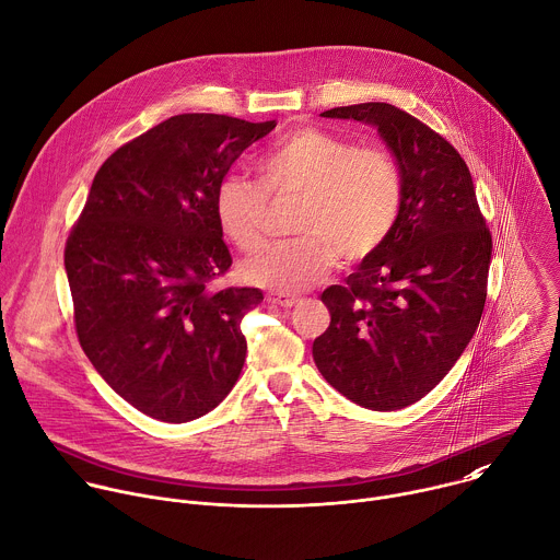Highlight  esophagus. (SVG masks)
<instances>
[{"mask_svg": "<svg viewBox=\"0 0 560 560\" xmlns=\"http://www.w3.org/2000/svg\"><path fill=\"white\" fill-rule=\"evenodd\" d=\"M266 301H268L270 305H277V307H292V305L299 303V296H294V294H283V292H270V294L266 296Z\"/></svg>", "mask_w": 560, "mask_h": 560, "instance_id": "34e87169", "label": "esophagus"}]
</instances>
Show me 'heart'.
I'll use <instances>...</instances> for the list:
<instances>
[{"label":"heart","instance_id":"heart-1","mask_svg":"<svg viewBox=\"0 0 560 560\" xmlns=\"http://www.w3.org/2000/svg\"><path fill=\"white\" fill-rule=\"evenodd\" d=\"M261 189L229 175L215 191V220L240 250L264 242L268 200L294 198L299 209L290 244H272L248 257L242 279L275 292H301L331 268H349L374 255L396 226L402 177L381 144H353L318 127H299L259 162Z\"/></svg>","mask_w":560,"mask_h":560}]
</instances>
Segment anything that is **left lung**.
<instances>
[{
    "label": "left lung",
    "instance_id": "obj_1",
    "mask_svg": "<svg viewBox=\"0 0 560 560\" xmlns=\"http://www.w3.org/2000/svg\"><path fill=\"white\" fill-rule=\"evenodd\" d=\"M376 125L396 155L402 205L385 244L323 290L329 327L312 353L351 402L398 411L422 400L470 342L486 305L492 235L457 149L389 103L323 112Z\"/></svg>",
    "mask_w": 560,
    "mask_h": 560
}]
</instances>
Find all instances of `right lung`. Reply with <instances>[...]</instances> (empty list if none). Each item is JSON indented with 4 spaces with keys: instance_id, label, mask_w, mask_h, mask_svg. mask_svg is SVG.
Returning <instances> with one entry per match:
<instances>
[{
    "instance_id": "add662e5",
    "label": "right lung",
    "mask_w": 560,
    "mask_h": 560,
    "mask_svg": "<svg viewBox=\"0 0 560 560\" xmlns=\"http://www.w3.org/2000/svg\"><path fill=\"white\" fill-rule=\"evenodd\" d=\"M275 127L171 116L101 164L68 235L77 338L103 381L149 418L196 420L242 374V318L264 294L211 288L233 264L215 191L242 151Z\"/></svg>"
}]
</instances>
